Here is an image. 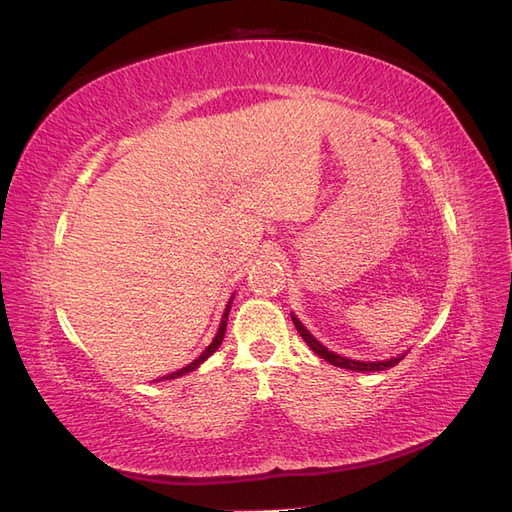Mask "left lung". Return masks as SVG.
Masks as SVG:
<instances>
[{
	"label": "left lung",
	"instance_id": "obj_1",
	"mask_svg": "<svg viewBox=\"0 0 512 512\" xmlns=\"http://www.w3.org/2000/svg\"><path fill=\"white\" fill-rule=\"evenodd\" d=\"M292 322H294V327H297L299 335L305 339V344H307L309 348H312L318 356H322L324 361H329V363L335 365V367H344V369H352V371H384V369H389V367H395L401 359H404V354H401V356H395V359L376 361V363L352 361V359H348V356H339V354H335V352L324 348L314 335H309V331H307V329L303 327V324H301L297 318H294V316H292Z\"/></svg>",
	"mask_w": 512,
	"mask_h": 512
}]
</instances>
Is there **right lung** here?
<instances>
[{"instance_id":"1","label":"right lung","mask_w":512,"mask_h":512,"mask_svg":"<svg viewBox=\"0 0 512 512\" xmlns=\"http://www.w3.org/2000/svg\"><path fill=\"white\" fill-rule=\"evenodd\" d=\"M232 303V301H230ZM230 303L226 305V312H224V316H222V324H220V331H218V335H215V339L213 342L205 348V352L198 356V359L194 361V363H190L188 367H183V369H179V371H175V374H168V376H164V380H173V378H179V376H183V374H188V371H194L200 363H203L205 359H209V356L220 348V344H222V339H224V333H226V320H228V312H230Z\"/></svg>"}]
</instances>
